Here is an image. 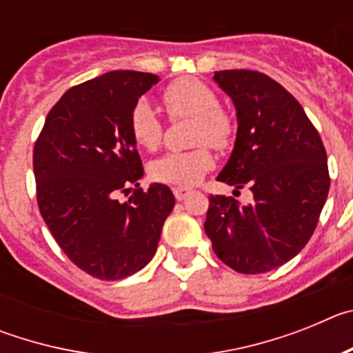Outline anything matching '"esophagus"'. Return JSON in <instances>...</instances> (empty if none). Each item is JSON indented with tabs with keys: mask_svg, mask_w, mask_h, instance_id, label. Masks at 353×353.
Listing matches in <instances>:
<instances>
[{
	"mask_svg": "<svg viewBox=\"0 0 353 353\" xmlns=\"http://www.w3.org/2000/svg\"><path fill=\"white\" fill-rule=\"evenodd\" d=\"M189 189H185V187H173V194L174 198L179 199V201H182V199H185L187 196H189Z\"/></svg>",
	"mask_w": 353,
	"mask_h": 353,
	"instance_id": "obj_1",
	"label": "esophagus"
}]
</instances>
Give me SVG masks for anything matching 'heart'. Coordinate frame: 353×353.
<instances>
[{"mask_svg": "<svg viewBox=\"0 0 353 353\" xmlns=\"http://www.w3.org/2000/svg\"><path fill=\"white\" fill-rule=\"evenodd\" d=\"M162 104L171 120L192 118L191 150L168 152L150 162V176L157 182L176 187H191L214 166L209 146L230 148L235 138V120L219 105V97L203 81L182 77L168 84L162 92ZM129 130L134 143L145 150H155L162 143L164 123L148 102L134 105L129 118Z\"/></svg>", "mask_w": 353, "mask_h": 353, "instance_id": "heart-1", "label": "heart"}]
</instances>
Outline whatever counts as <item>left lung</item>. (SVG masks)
<instances>
[{"label": "left lung", "instance_id": "1", "mask_svg": "<svg viewBox=\"0 0 353 353\" xmlns=\"http://www.w3.org/2000/svg\"><path fill=\"white\" fill-rule=\"evenodd\" d=\"M214 79L232 97L239 120L235 148L217 180L249 187L252 201L210 194L205 233L233 270L269 272L313 235L330 185L325 148L297 99L272 77L219 70Z\"/></svg>", "mask_w": 353, "mask_h": 353}]
</instances>
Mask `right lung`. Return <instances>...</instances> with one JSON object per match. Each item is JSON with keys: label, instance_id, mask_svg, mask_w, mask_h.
<instances>
[{"label": "right lung", "instance_id": "add662e5", "mask_svg": "<svg viewBox=\"0 0 353 353\" xmlns=\"http://www.w3.org/2000/svg\"><path fill=\"white\" fill-rule=\"evenodd\" d=\"M157 81L114 70L76 84L52 105L35 141L40 214L68 260L97 279L141 270L174 207L170 187H139L143 164L129 130L134 105ZM130 190L120 204L116 196Z\"/></svg>", "mask_w": 353, "mask_h": 353}]
</instances>
